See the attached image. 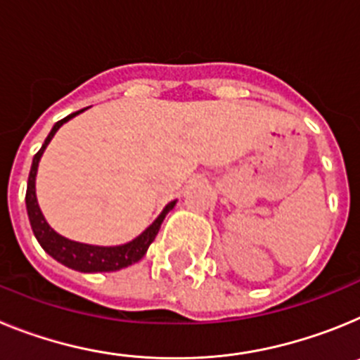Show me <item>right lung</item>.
Wrapping results in <instances>:
<instances>
[{
  "label": "right lung",
  "mask_w": 360,
  "mask_h": 360,
  "mask_svg": "<svg viewBox=\"0 0 360 360\" xmlns=\"http://www.w3.org/2000/svg\"><path fill=\"white\" fill-rule=\"evenodd\" d=\"M84 110L75 111V113H72V115L65 117L63 120L53 124L52 131H50L49 136L44 139V144L41 146V149L34 155V160H32L25 202H27L28 219H30L34 236H36V240L39 241V245L44 249V252H49L53 259H57V262L63 263V265L68 266V269L79 270V272H115V270H120L124 269V266L133 265V263H136L139 259L144 257V254L148 252L149 249V245L153 243V240L157 238L158 231H160V225L162 221H164L165 214L174 207L176 200L167 203V205L164 207V211L160 212V216H158V218L155 219V221H153L144 232H142L141 236H136L135 240L129 241V243L117 245V247H97V245L72 241L68 240V238L61 236V234H57V232L50 227L49 221L44 219L43 212H41L39 209V203H37V198H36L37 165H39L41 157H43V151L46 149V146L50 144V141L53 139L57 129L61 128L65 122H68L70 119H73L75 115L82 113Z\"/></svg>",
  "instance_id": "obj_1"
}]
</instances>
